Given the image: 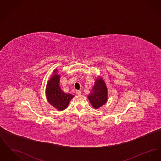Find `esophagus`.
<instances>
[{
    "mask_svg": "<svg viewBox=\"0 0 161 161\" xmlns=\"http://www.w3.org/2000/svg\"><path fill=\"white\" fill-rule=\"evenodd\" d=\"M76 93H77V95H80V94L81 93V91L77 90V91H76Z\"/></svg>",
    "mask_w": 161,
    "mask_h": 161,
    "instance_id": "obj_1",
    "label": "esophagus"
}]
</instances>
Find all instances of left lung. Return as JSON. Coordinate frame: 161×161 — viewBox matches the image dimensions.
<instances>
[{
  "label": "left lung",
  "mask_w": 161,
  "mask_h": 161,
  "mask_svg": "<svg viewBox=\"0 0 161 161\" xmlns=\"http://www.w3.org/2000/svg\"><path fill=\"white\" fill-rule=\"evenodd\" d=\"M88 98L95 108H99L106 103L107 87L102 78H99L96 80L92 92L88 96Z\"/></svg>",
  "instance_id": "obj_1"
}]
</instances>
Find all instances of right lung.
<instances>
[{
    "label": "right lung",
    "instance_id": "obj_1",
    "mask_svg": "<svg viewBox=\"0 0 161 161\" xmlns=\"http://www.w3.org/2000/svg\"><path fill=\"white\" fill-rule=\"evenodd\" d=\"M56 70L54 72L56 73ZM46 94L49 103L58 110L66 108L70 100L74 97L70 93H65L60 87V75L55 74L48 81Z\"/></svg>",
    "mask_w": 161,
    "mask_h": 161
}]
</instances>
